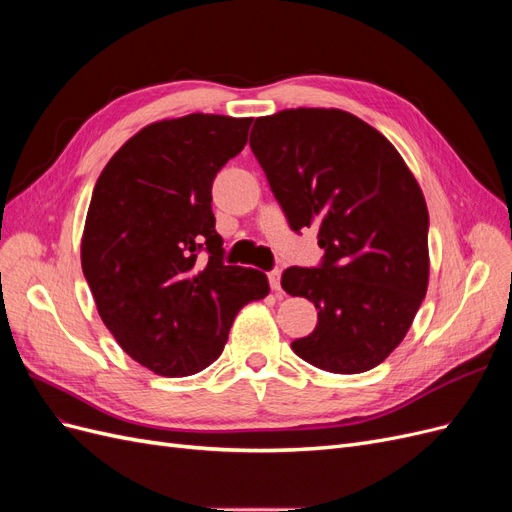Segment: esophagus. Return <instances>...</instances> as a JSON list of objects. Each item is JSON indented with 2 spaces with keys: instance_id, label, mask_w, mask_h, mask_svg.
Wrapping results in <instances>:
<instances>
[{
  "instance_id": "1",
  "label": "esophagus",
  "mask_w": 512,
  "mask_h": 512,
  "mask_svg": "<svg viewBox=\"0 0 512 512\" xmlns=\"http://www.w3.org/2000/svg\"><path fill=\"white\" fill-rule=\"evenodd\" d=\"M280 280H282V271H277V269H275V271H271V273H269V284H271V290H273V292H277V294L282 292V282H280Z\"/></svg>"
}]
</instances>
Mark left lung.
I'll use <instances>...</instances> for the list:
<instances>
[{
    "label": "left lung",
    "instance_id": "left-lung-1",
    "mask_svg": "<svg viewBox=\"0 0 512 512\" xmlns=\"http://www.w3.org/2000/svg\"><path fill=\"white\" fill-rule=\"evenodd\" d=\"M250 147L292 230L316 228L314 269L282 288L318 309L292 350L331 374L374 369L406 337L429 284V213L421 185L376 128L339 108L258 117Z\"/></svg>",
    "mask_w": 512,
    "mask_h": 512
}]
</instances>
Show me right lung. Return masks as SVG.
<instances>
[{"label":"right lung","instance_id":"add662e5","mask_svg":"<svg viewBox=\"0 0 512 512\" xmlns=\"http://www.w3.org/2000/svg\"><path fill=\"white\" fill-rule=\"evenodd\" d=\"M252 117L192 113L149 123L96 181L81 265L123 352L166 378L192 376L224 350L232 320L269 294L256 269L224 265L211 185L247 143Z\"/></svg>","mask_w":512,"mask_h":512}]
</instances>
